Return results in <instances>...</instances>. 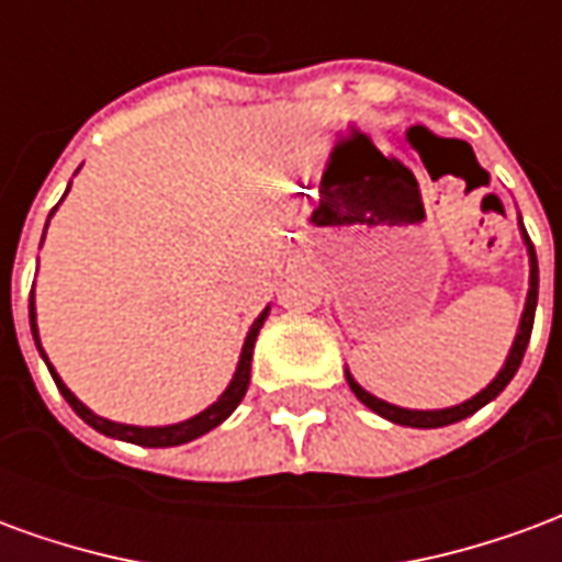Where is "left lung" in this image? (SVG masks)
<instances>
[{
	"instance_id": "left-lung-1",
	"label": "left lung",
	"mask_w": 562,
	"mask_h": 562,
	"mask_svg": "<svg viewBox=\"0 0 562 562\" xmlns=\"http://www.w3.org/2000/svg\"><path fill=\"white\" fill-rule=\"evenodd\" d=\"M520 232H524V225H520ZM524 244H527V256H530V292H527V304H524V313H520V328L518 334H515L512 349H508L506 364H503V370L496 373V379L487 389H482L475 397H470L467 403H460V406H448V409H403V406H394V403H385L379 401V397H373V394L361 389L352 379V373L346 370V382H349V389L355 391V397L364 403V406H370L376 415H382V418H389V422L394 424H403V427H446V424L463 422L467 415L479 413L484 403L494 401L496 394L512 382V376L518 373L520 361H524L527 342H530L532 316H536V301H539V261H536V249H532L527 232H524Z\"/></svg>"
}]
</instances>
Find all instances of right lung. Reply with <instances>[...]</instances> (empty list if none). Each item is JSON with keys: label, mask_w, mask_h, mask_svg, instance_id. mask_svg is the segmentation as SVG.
I'll return each instance as SVG.
<instances>
[{"label": "right lung", "mask_w": 562, "mask_h": 562, "mask_svg": "<svg viewBox=\"0 0 562 562\" xmlns=\"http://www.w3.org/2000/svg\"><path fill=\"white\" fill-rule=\"evenodd\" d=\"M50 216H54V213H50ZM268 313H270V306H265V310H261V316L252 322V328H249V334H246V340H244V352H240L237 370H234V379L228 382V389L220 394V401L210 403L204 413L192 415V418H186V422H180V424H165V427H135V424H120V422H111V418H102V415H95L92 409H87V406H83V403H80L78 397L71 394V391L66 389V382L59 379V373H56L54 364L47 361V355H44V349H42V340H38V325H35V301L30 297L32 337H35V346H38V352H42L44 364H47V370H50L56 389H59V394L66 397L68 406H71V409H75V413H78L83 422L90 424V427H95L99 434L114 436V439H123V442H135V446H147V448H168V446H183V442H192V439L204 436L207 430H213V427H220V424L225 422V418H228L234 409H237V403L244 401L246 389H249L252 349H256V337H258V330H261V325H265Z\"/></svg>", "instance_id": "right-lung-1"}]
</instances>
